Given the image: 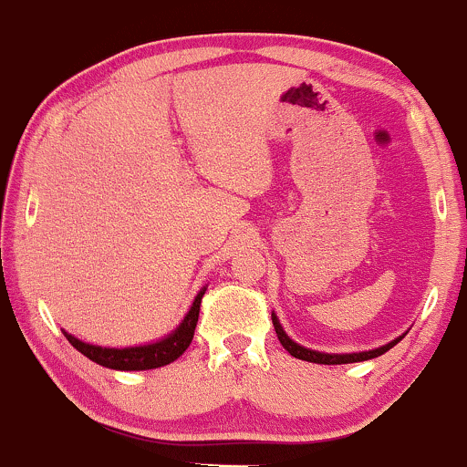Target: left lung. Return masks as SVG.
Listing matches in <instances>:
<instances>
[{"instance_id": "8db88e82", "label": "left lung", "mask_w": 467, "mask_h": 467, "mask_svg": "<svg viewBox=\"0 0 467 467\" xmlns=\"http://www.w3.org/2000/svg\"><path fill=\"white\" fill-rule=\"evenodd\" d=\"M272 323H275V331L278 336V340H281V345L285 347V351L289 356L298 358V360H307V362H316V364H351V362H364V360H371V358H378L382 356V353H387L389 349H393L395 345L401 340L404 336L395 337L393 342H389V345L384 347H378V349H371V351H360V353H320V351H314V349H305V347L298 345V342H294L292 337H289L285 331H283L281 323H278V318L275 314H272Z\"/></svg>"}]
</instances>
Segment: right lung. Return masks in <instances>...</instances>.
<instances>
[{"mask_svg":"<svg viewBox=\"0 0 467 467\" xmlns=\"http://www.w3.org/2000/svg\"><path fill=\"white\" fill-rule=\"evenodd\" d=\"M206 292V287L202 289L200 294L192 301L189 314L184 316L178 329L173 334H169L162 340L151 342V345H142V347H125V349H109V347H99V345H89V342L78 340L67 331H63L66 337L69 340V345L74 349L83 353L85 358L100 364V367L107 368H116V371H147V368H158L164 367V364H171L173 360L189 349L192 336H195V327H197V318H200V305H202V296Z\"/></svg>","mask_w":467,"mask_h":467,"instance_id":"1","label":"right lung"}]
</instances>
